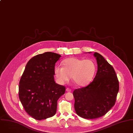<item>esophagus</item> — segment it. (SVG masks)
Returning a JSON list of instances; mask_svg holds the SVG:
<instances>
[{
  "label": "esophagus",
  "instance_id": "esophagus-1",
  "mask_svg": "<svg viewBox=\"0 0 133 133\" xmlns=\"http://www.w3.org/2000/svg\"><path fill=\"white\" fill-rule=\"evenodd\" d=\"M66 90L67 92H71V89H70L69 88H67L66 89Z\"/></svg>",
  "mask_w": 133,
  "mask_h": 133
}]
</instances>
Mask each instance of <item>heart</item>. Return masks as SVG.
I'll return each mask as SVG.
<instances>
[{
	"mask_svg": "<svg viewBox=\"0 0 133 133\" xmlns=\"http://www.w3.org/2000/svg\"><path fill=\"white\" fill-rule=\"evenodd\" d=\"M63 67L56 66L54 69L55 77L60 84L68 81L71 76L78 86L88 85L93 79L96 71V64L90 59L69 57L62 61Z\"/></svg>",
	"mask_w": 133,
	"mask_h": 133,
	"instance_id": "obj_1",
	"label": "heart"
}]
</instances>
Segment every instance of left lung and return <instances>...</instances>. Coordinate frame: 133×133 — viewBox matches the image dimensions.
<instances>
[{
    "mask_svg": "<svg viewBox=\"0 0 133 133\" xmlns=\"http://www.w3.org/2000/svg\"><path fill=\"white\" fill-rule=\"evenodd\" d=\"M94 55L98 65L96 77L88 86L73 92L77 114L87 119L105 115L115 105L119 89V81L113 67L100 54L95 52Z\"/></svg>",
    "mask_w": 133,
    "mask_h": 133,
    "instance_id": "obj_1",
    "label": "left lung"
}]
</instances>
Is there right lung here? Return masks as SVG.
Segmentation results:
<instances>
[{"label":"right lung","instance_id":"add662e5","mask_svg":"<svg viewBox=\"0 0 133 133\" xmlns=\"http://www.w3.org/2000/svg\"><path fill=\"white\" fill-rule=\"evenodd\" d=\"M61 55L38 54L27 63L19 85V100L27 114L37 120L53 116L65 87L55 83L54 69Z\"/></svg>","mask_w":133,"mask_h":133}]
</instances>
